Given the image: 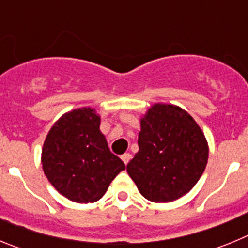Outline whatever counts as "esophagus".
Wrapping results in <instances>:
<instances>
[{"mask_svg":"<svg viewBox=\"0 0 248 248\" xmlns=\"http://www.w3.org/2000/svg\"><path fill=\"white\" fill-rule=\"evenodd\" d=\"M130 159H131V155L129 154V153H125V154L122 155V160L124 161V164H125V165L129 163V161H130Z\"/></svg>","mask_w":248,"mask_h":248,"instance_id":"obj_1","label":"esophagus"}]
</instances>
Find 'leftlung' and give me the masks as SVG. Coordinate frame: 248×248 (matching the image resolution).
I'll return each instance as SVG.
<instances>
[{"instance_id":"1","label":"left lung","mask_w":248,"mask_h":248,"mask_svg":"<svg viewBox=\"0 0 248 248\" xmlns=\"http://www.w3.org/2000/svg\"><path fill=\"white\" fill-rule=\"evenodd\" d=\"M139 151L126 165L140 194L169 202L190 191L202 175L209 146L190 114L176 105H153L141 119Z\"/></svg>"}]
</instances>
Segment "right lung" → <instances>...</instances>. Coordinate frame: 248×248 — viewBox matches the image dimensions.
I'll list each match as a JSON object with an SVG mask.
<instances>
[{
    "mask_svg": "<svg viewBox=\"0 0 248 248\" xmlns=\"http://www.w3.org/2000/svg\"><path fill=\"white\" fill-rule=\"evenodd\" d=\"M92 108L62 115L50 128L42 149V166L49 183L69 200L88 203L102 199L125 165L108 148Z\"/></svg>",
    "mask_w": 248,
    "mask_h": 248,
    "instance_id": "1",
    "label": "right lung"
}]
</instances>
